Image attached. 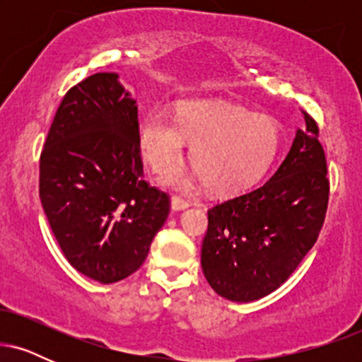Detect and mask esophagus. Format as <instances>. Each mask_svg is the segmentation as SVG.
<instances>
[{
    "instance_id": "obj_1",
    "label": "esophagus",
    "mask_w": 362,
    "mask_h": 362,
    "mask_svg": "<svg viewBox=\"0 0 362 362\" xmlns=\"http://www.w3.org/2000/svg\"><path fill=\"white\" fill-rule=\"evenodd\" d=\"M190 206V202L187 201V199L180 197V195H173L172 197V209L173 211H182V209H187V207Z\"/></svg>"
}]
</instances>
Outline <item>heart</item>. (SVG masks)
Listing matches in <instances>:
<instances>
[{"mask_svg": "<svg viewBox=\"0 0 362 362\" xmlns=\"http://www.w3.org/2000/svg\"><path fill=\"white\" fill-rule=\"evenodd\" d=\"M190 141V161L213 192L235 194L264 177L281 146L279 126L269 115L253 114L224 100H189L178 115L149 110L139 126L143 155L161 172L175 165ZM165 184L185 189L190 177L180 170L163 175Z\"/></svg>", "mask_w": 362, "mask_h": 362, "instance_id": "b5f03b06", "label": "heart"}]
</instances>
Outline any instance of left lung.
<instances>
[{"instance_id":"1","label":"left lung","mask_w":362,"mask_h":362,"mask_svg":"<svg viewBox=\"0 0 362 362\" xmlns=\"http://www.w3.org/2000/svg\"><path fill=\"white\" fill-rule=\"evenodd\" d=\"M288 156L250 192L207 211L201 265L219 296L248 303L276 291L317 242L328 206L327 160L318 126L303 112Z\"/></svg>"}]
</instances>
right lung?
Masks as SVG:
<instances>
[{"mask_svg": "<svg viewBox=\"0 0 362 362\" xmlns=\"http://www.w3.org/2000/svg\"><path fill=\"white\" fill-rule=\"evenodd\" d=\"M143 175L136 100L117 73L91 74L62 98L39 178L52 233L83 276L112 284L146 260L170 197Z\"/></svg>", "mask_w": 362, "mask_h": 362, "instance_id": "1", "label": "right lung"}]
</instances>
